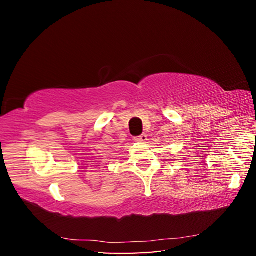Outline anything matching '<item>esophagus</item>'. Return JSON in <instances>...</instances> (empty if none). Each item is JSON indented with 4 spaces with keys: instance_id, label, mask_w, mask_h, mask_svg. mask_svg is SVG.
I'll list each match as a JSON object with an SVG mask.
<instances>
[{
    "instance_id": "obj_1",
    "label": "esophagus",
    "mask_w": 256,
    "mask_h": 256,
    "mask_svg": "<svg viewBox=\"0 0 256 256\" xmlns=\"http://www.w3.org/2000/svg\"><path fill=\"white\" fill-rule=\"evenodd\" d=\"M146 138H146V134H141L140 136L134 138V141H136V142H146Z\"/></svg>"
}]
</instances>
